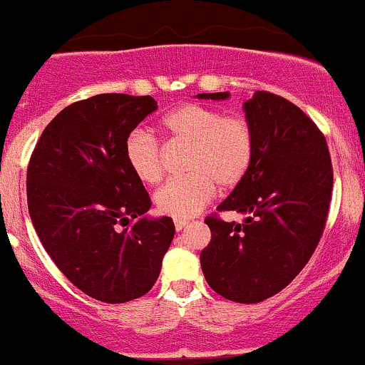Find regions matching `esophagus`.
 I'll use <instances>...</instances> for the list:
<instances>
[{
  "label": "esophagus",
  "mask_w": 365,
  "mask_h": 365,
  "mask_svg": "<svg viewBox=\"0 0 365 365\" xmlns=\"http://www.w3.org/2000/svg\"><path fill=\"white\" fill-rule=\"evenodd\" d=\"M187 226H189V222H187V220H178V219L175 220V227H176V231H182V230H185Z\"/></svg>",
  "instance_id": "esophagus-1"
}]
</instances>
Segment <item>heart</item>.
Segmentation results:
<instances>
[{
	"label": "heart",
	"mask_w": 365,
	"mask_h": 365,
	"mask_svg": "<svg viewBox=\"0 0 365 365\" xmlns=\"http://www.w3.org/2000/svg\"><path fill=\"white\" fill-rule=\"evenodd\" d=\"M162 130L171 143L189 145L183 160L185 176L171 180L157 190L160 213L175 219H190L212 201L215 187L235 189L252 165L254 130L247 118L226 114L201 104L173 109L162 120ZM125 160L143 183L162 178L160 143L145 130H134L125 141Z\"/></svg>",
	"instance_id": "obj_1"
}]
</instances>
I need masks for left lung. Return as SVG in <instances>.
<instances>
[{
    "instance_id": "8db88e82",
    "label": "left lung",
    "mask_w": 365,
    "mask_h": 365,
    "mask_svg": "<svg viewBox=\"0 0 365 365\" xmlns=\"http://www.w3.org/2000/svg\"><path fill=\"white\" fill-rule=\"evenodd\" d=\"M227 97V91L197 95ZM244 111L256 141L252 165L217 210L247 217L242 224L206 217L212 240L200 259L213 292L257 304L284 289L318 247L334 173L325 135L295 104L256 91Z\"/></svg>"
}]
</instances>
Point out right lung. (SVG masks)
<instances>
[{"mask_svg":"<svg viewBox=\"0 0 365 365\" xmlns=\"http://www.w3.org/2000/svg\"><path fill=\"white\" fill-rule=\"evenodd\" d=\"M157 109L150 95L102 93L70 104L43 128L26 176L43 249L76 288L106 304L152 289L175 237L125 160L130 132Z\"/></svg>","mask_w":365,"mask_h":365,"instance_id":"obj_1","label":"right lung"}]
</instances>
